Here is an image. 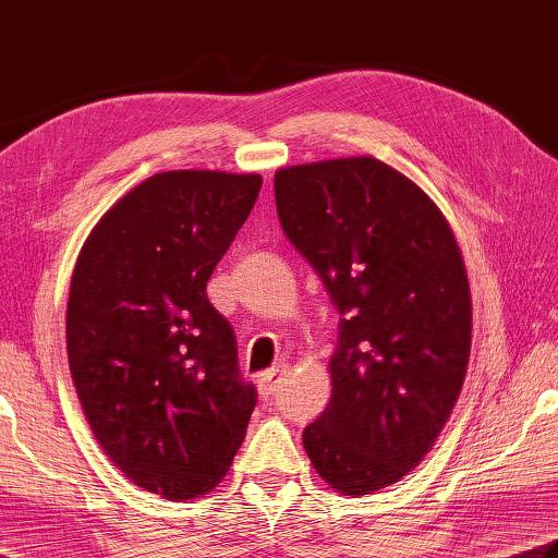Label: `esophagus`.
Returning <instances> with one entry per match:
<instances>
[{
	"instance_id": "obj_1",
	"label": "esophagus",
	"mask_w": 558,
	"mask_h": 558,
	"mask_svg": "<svg viewBox=\"0 0 558 558\" xmlns=\"http://www.w3.org/2000/svg\"><path fill=\"white\" fill-rule=\"evenodd\" d=\"M286 373H288V367H286V365H278V367H270V369H266V373L260 375V379H258V389H260V395H264V397L276 395L278 381H280L282 377H286Z\"/></svg>"
}]
</instances>
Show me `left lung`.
<instances>
[{"label": "left lung", "instance_id": "1", "mask_svg": "<svg viewBox=\"0 0 558 558\" xmlns=\"http://www.w3.org/2000/svg\"><path fill=\"white\" fill-rule=\"evenodd\" d=\"M282 232L322 278L338 319L331 401L302 433L326 484L365 496L418 466L460 397L472 298L450 225L375 157L276 173Z\"/></svg>", "mask_w": 558, "mask_h": 558}]
</instances>
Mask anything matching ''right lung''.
Returning a JSON list of instances; mask_svg holds the SVG:
<instances>
[{
    "label": "right lung",
    "mask_w": 558,
    "mask_h": 558,
    "mask_svg": "<svg viewBox=\"0 0 558 558\" xmlns=\"http://www.w3.org/2000/svg\"><path fill=\"white\" fill-rule=\"evenodd\" d=\"M260 183L155 173L101 217L72 272L68 357L84 416L130 482L169 500L220 484L256 409L205 290Z\"/></svg>",
    "instance_id": "1"
}]
</instances>
